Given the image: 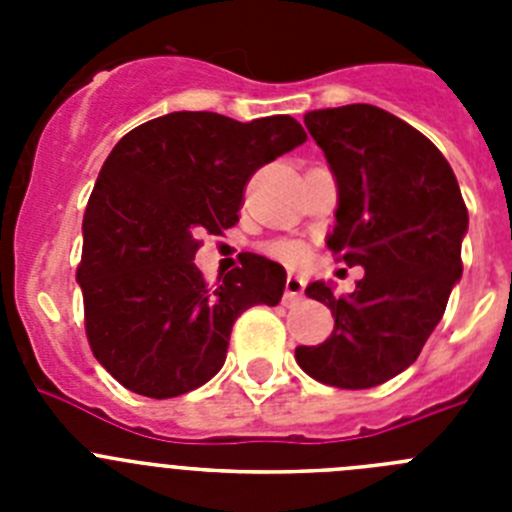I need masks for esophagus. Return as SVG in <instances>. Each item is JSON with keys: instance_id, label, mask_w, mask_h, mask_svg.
Here are the masks:
<instances>
[{"instance_id": "esophagus-1", "label": "esophagus", "mask_w": 512, "mask_h": 512, "mask_svg": "<svg viewBox=\"0 0 512 512\" xmlns=\"http://www.w3.org/2000/svg\"><path fill=\"white\" fill-rule=\"evenodd\" d=\"M305 295V282L297 274H289L287 284H284V305H295Z\"/></svg>"}]
</instances>
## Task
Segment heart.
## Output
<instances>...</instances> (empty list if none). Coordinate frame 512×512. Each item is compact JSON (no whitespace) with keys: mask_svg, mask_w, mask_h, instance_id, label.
Returning <instances> with one entry per match:
<instances>
[{"mask_svg":"<svg viewBox=\"0 0 512 512\" xmlns=\"http://www.w3.org/2000/svg\"><path fill=\"white\" fill-rule=\"evenodd\" d=\"M266 253H269L271 259L295 266V264H300V261H305L307 248L297 241H274L266 246Z\"/></svg>","mask_w":512,"mask_h":512,"instance_id":"obj_1","label":"heart"}]
</instances>
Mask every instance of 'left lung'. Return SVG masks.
Returning a JSON list of instances; mask_svg holds the SVG:
<instances>
[{
  "label": "left lung",
  "instance_id": "left-lung-1",
  "mask_svg": "<svg viewBox=\"0 0 512 512\" xmlns=\"http://www.w3.org/2000/svg\"><path fill=\"white\" fill-rule=\"evenodd\" d=\"M338 184L328 248L364 266L351 295L325 282L305 295L336 325L318 346H297L302 372L341 390H366L405 372L443 318L461 279L469 212L443 153L423 133L374 104L305 115Z\"/></svg>",
  "mask_w": 512,
  "mask_h": 512
}]
</instances>
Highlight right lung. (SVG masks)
I'll return each mask as SVG.
<instances>
[{
  "label": "right lung",
  "mask_w": 512,
  "mask_h": 512,
  "mask_svg": "<svg viewBox=\"0 0 512 512\" xmlns=\"http://www.w3.org/2000/svg\"><path fill=\"white\" fill-rule=\"evenodd\" d=\"M305 140L289 115L171 112L112 148L84 212L76 279L89 346L122 387L156 400L197 390L223 369L235 318L279 305L282 264L248 253L210 287L194 253L202 230L238 223L256 169Z\"/></svg>",
  "instance_id": "1"
}]
</instances>
